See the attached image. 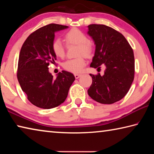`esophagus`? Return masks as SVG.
<instances>
[{
	"instance_id": "1",
	"label": "esophagus",
	"mask_w": 154,
	"mask_h": 154,
	"mask_svg": "<svg viewBox=\"0 0 154 154\" xmlns=\"http://www.w3.org/2000/svg\"><path fill=\"white\" fill-rule=\"evenodd\" d=\"M81 76H82V74H75V77L76 78V79H78V78H79Z\"/></svg>"
}]
</instances>
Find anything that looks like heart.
<instances>
[{
    "label": "heart",
    "instance_id": "heart-1",
    "mask_svg": "<svg viewBox=\"0 0 154 154\" xmlns=\"http://www.w3.org/2000/svg\"><path fill=\"white\" fill-rule=\"evenodd\" d=\"M65 41L67 44L77 45L75 55L77 58L67 60L63 63L64 69L67 71L78 73L82 71L85 64L83 55L87 58L92 56L94 52L92 43L89 41L88 36L78 28H74L65 34ZM53 53L58 58H63L65 56V48L60 38H55L51 43Z\"/></svg>",
    "mask_w": 154,
    "mask_h": 154
}]
</instances>
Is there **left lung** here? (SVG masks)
<instances>
[{
    "label": "left lung",
    "instance_id": "left-lung-1",
    "mask_svg": "<svg viewBox=\"0 0 154 154\" xmlns=\"http://www.w3.org/2000/svg\"><path fill=\"white\" fill-rule=\"evenodd\" d=\"M88 35L94 41L96 50L91 67L100 69L105 74H90L92 83L88 90L93 100L101 104H113L123 98L134 77V52L124 36L103 24L88 26Z\"/></svg>",
    "mask_w": 154,
    "mask_h": 154
}]
</instances>
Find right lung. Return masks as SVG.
<instances>
[{
    "label": "right lung",
    "instance_id": "right-lung-1",
    "mask_svg": "<svg viewBox=\"0 0 154 154\" xmlns=\"http://www.w3.org/2000/svg\"><path fill=\"white\" fill-rule=\"evenodd\" d=\"M66 26L49 24L31 33L21 48L17 77L28 100L36 106L52 109L64 102L75 79L71 72L62 71L56 78L49 72L48 66L56 60L51 49L56 31Z\"/></svg>",
    "mask_w": 154,
    "mask_h": 154
}]
</instances>
